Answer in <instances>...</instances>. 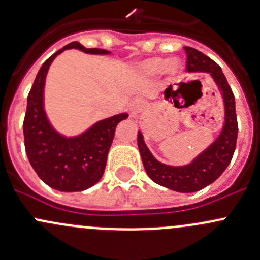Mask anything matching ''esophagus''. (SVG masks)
<instances>
[{
    "mask_svg": "<svg viewBox=\"0 0 260 260\" xmlns=\"http://www.w3.org/2000/svg\"><path fill=\"white\" fill-rule=\"evenodd\" d=\"M128 109H129V113L132 117H137V115L141 113V111L143 109L142 101H141V99H133V101L129 103Z\"/></svg>",
    "mask_w": 260,
    "mask_h": 260,
    "instance_id": "esophagus-1",
    "label": "esophagus"
}]
</instances>
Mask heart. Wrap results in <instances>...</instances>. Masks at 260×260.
<instances>
[{
    "label": "heart",
    "mask_w": 260,
    "mask_h": 260,
    "mask_svg": "<svg viewBox=\"0 0 260 260\" xmlns=\"http://www.w3.org/2000/svg\"><path fill=\"white\" fill-rule=\"evenodd\" d=\"M166 70L171 78H177L181 74L180 62L176 60L170 61L166 57H152L142 64V72L147 75H158Z\"/></svg>",
    "instance_id": "heart-1"
}]
</instances>
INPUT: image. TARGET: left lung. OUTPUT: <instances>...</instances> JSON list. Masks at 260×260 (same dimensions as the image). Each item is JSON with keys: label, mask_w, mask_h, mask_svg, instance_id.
<instances>
[{"label": "left lung", "mask_w": 260, "mask_h": 260, "mask_svg": "<svg viewBox=\"0 0 260 260\" xmlns=\"http://www.w3.org/2000/svg\"><path fill=\"white\" fill-rule=\"evenodd\" d=\"M186 70L190 73L205 72L211 74L221 90L225 103V124L221 135L204 151L192 164L182 167H172L157 161L143 142L141 132L137 135V143L142 157L143 166L149 179L158 185L179 192H195L214 182L225 171L230 164L237 147L238 120L235 112V98L221 68L199 50L185 46ZM177 91H180V89ZM172 93L171 85L165 90V95H176ZM177 104V101H174Z\"/></svg>", "instance_id": "1"}]
</instances>
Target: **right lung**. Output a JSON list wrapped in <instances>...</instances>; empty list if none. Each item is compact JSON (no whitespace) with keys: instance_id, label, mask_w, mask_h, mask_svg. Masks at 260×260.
I'll return each instance as SVG.
<instances>
[{"instance_id":"right-lung-1","label":"right lung","mask_w":260,"mask_h":260,"mask_svg":"<svg viewBox=\"0 0 260 260\" xmlns=\"http://www.w3.org/2000/svg\"><path fill=\"white\" fill-rule=\"evenodd\" d=\"M73 48L88 54H108L104 49L84 48L74 41L51 55L40 68L31 86L23 118L25 151L31 166L46 185L67 192L86 190L102 179L115 127L128 117L123 113L101 120L74 138H64L52 129L43 108L44 83L55 56Z\"/></svg>"}]
</instances>
